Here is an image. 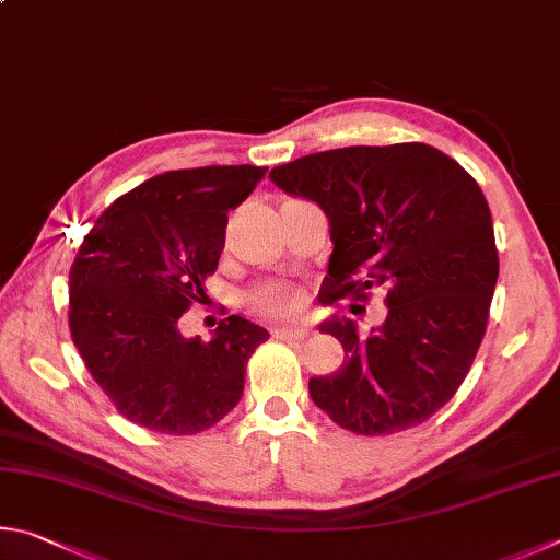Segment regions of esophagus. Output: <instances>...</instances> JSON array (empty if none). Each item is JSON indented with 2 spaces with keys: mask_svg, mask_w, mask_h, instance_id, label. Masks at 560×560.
<instances>
[{
  "mask_svg": "<svg viewBox=\"0 0 560 560\" xmlns=\"http://www.w3.org/2000/svg\"><path fill=\"white\" fill-rule=\"evenodd\" d=\"M307 325H295V327H278L275 329V337L278 339H307L310 337Z\"/></svg>",
  "mask_w": 560,
  "mask_h": 560,
  "instance_id": "obj_1",
  "label": "esophagus"
}]
</instances>
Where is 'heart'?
<instances>
[{
	"label": "heart",
	"mask_w": 560,
	"mask_h": 560,
	"mask_svg": "<svg viewBox=\"0 0 560 560\" xmlns=\"http://www.w3.org/2000/svg\"><path fill=\"white\" fill-rule=\"evenodd\" d=\"M250 307L255 312H262V315H272V317H282L290 315L300 307V290L290 282H265V285L255 288L250 292Z\"/></svg>",
	"instance_id": "b5f03b06"
}]
</instances>
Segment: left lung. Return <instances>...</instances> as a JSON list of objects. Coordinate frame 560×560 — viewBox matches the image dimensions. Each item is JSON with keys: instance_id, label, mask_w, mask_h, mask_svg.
I'll return each instance as SVG.
<instances>
[{"instance_id": "8db88e82", "label": "left lung", "mask_w": 560, "mask_h": 560, "mask_svg": "<svg viewBox=\"0 0 560 560\" xmlns=\"http://www.w3.org/2000/svg\"><path fill=\"white\" fill-rule=\"evenodd\" d=\"M282 191L325 209L335 250L327 305L384 285L386 319L361 335L331 317L319 331L345 364L310 378L315 406L357 435H394L457 394L482 345L499 278L492 213L453 156L423 142L341 147L270 172Z\"/></svg>"}]
</instances>
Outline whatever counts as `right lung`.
<instances>
[{"mask_svg": "<svg viewBox=\"0 0 560 560\" xmlns=\"http://www.w3.org/2000/svg\"><path fill=\"white\" fill-rule=\"evenodd\" d=\"M265 166H199L152 176L113 201L68 272V325L117 413L166 435H196L238 406L245 366L268 329L221 319L213 339H186L179 317L215 272L229 211Z\"/></svg>", "mask_w": 560, "mask_h": 560, "instance_id": "1", "label": "right lung"}]
</instances>
